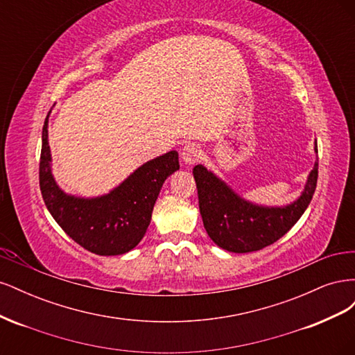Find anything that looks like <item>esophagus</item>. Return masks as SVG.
Instances as JSON below:
<instances>
[{"instance_id":"34e87169","label":"esophagus","mask_w":355,"mask_h":355,"mask_svg":"<svg viewBox=\"0 0 355 355\" xmlns=\"http://www.w3.org/2000/svg\"><path fill=\"white\" fill-rule=\"evenodd\" d=\"M200 158H201V149L197 145L191 144L182 149V159H184L185 164L188 166L196 164Z\"/></svg>"}]
</instances>
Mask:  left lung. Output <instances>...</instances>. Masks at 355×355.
Masks as SVG:
<instances>
[{
    "label": "left lung",
    "instance_id": "8db88e82",
    "mask_svg": "<svg viewBox=\"0 0 355 355\" xmlns=\"http://www.w3.org/2000/svg\"><path fill=\"white\" fill-rule=\"evenodd\" d=\"M315 153H318L317 146ZM192 175L209 237L225 250L247 253L261 250L280 240L302 216L315 192L318 157L302 196L286 207H261L247 202L202 166L192 168Z\"/></svg>",
    "mask_w": 355,
    "mask_h": 355
}]
</instances>
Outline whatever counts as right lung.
Returning a JSON list of instances; mask_svg holds the SVG:
<instances>
[{"label":"right lung","mask_w":355,"mask_h":355,"mask_svg":"<svg viewBox=\"0 0 355 355\" xmlns=\"http://www.w3.org/2000/svg\"><path fill=\"white\" fill-rule=\"evenodd\" d=\"M42 127L40 189L59 227L85 250L101 256L130 252L144 239L164 180L179 170L178 153L148 161L108 196L84 200L67 196L50 171L47 121Z\"/></svg>","instance_id":"obj_1"}]
</instances>
